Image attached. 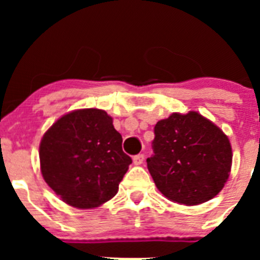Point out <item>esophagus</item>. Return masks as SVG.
I'll use <instances>...</instances> for the list:
<instances>
[{
  "mask_svg": "<svg viewBox=\"0 0 260 260\" xmlns=\"http://www.w3.org/2000/svg\"><path fill=\"white\" fill-rule=\"evenodd\" d=\"M133 161H134L135 165H141L142 162L144 161V155L143 153H139V155H135L133 157Z\"/></svg>",
  "mask_w": 260,
  "mask_h": 260,
  "instance_id": "obj_1",
  "label": "esophagus"
}]
</instances>
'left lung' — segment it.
Masks as SVG:
<instances>
[{
    "label": "left lung",
    "instance_id": "obj_1",
    "mask_svg": "<svg viewBox=\"0 0 260 260\" xmlns=\"http://www.w3.org/2000/svg\"><path fill=\"white\" fill-rule=\"evenodd\" d=\"M147 167L169 201L197 206L219 194L232 168L228 137L210 119L190 110L158 121Z\"/></svg>",
    "mask_w": 260,
    "mask_h": 260
}]
</instances>
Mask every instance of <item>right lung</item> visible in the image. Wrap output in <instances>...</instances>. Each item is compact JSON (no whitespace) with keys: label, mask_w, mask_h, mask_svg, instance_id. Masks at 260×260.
<instances>
[{"label":"right lung","mask_w":260,"mask_h":260,"mask_svg":"<svg viewBox=\"0 0 260 260\" xmlns=\"http://www.w3.org/2000/svg\"><path fill=\"white\" fill-rule=\"evenodd\" d=\"M43 178L75 208H95L112 199L132 164L122 137L102 109H78L62 116L40 143Z\"/></svg>","instance_id":"add662e5"}]
</instances>
